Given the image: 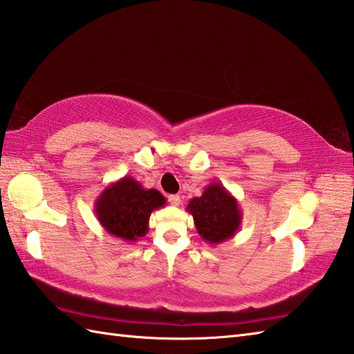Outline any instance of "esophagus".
Masks as SVG:
<instances>
[{
    "label": "esophagus",
    "mask_w": 354,
    "mask_h": 354,
    "mask_svg": "<svg viewBox=\"0 0 354 354\" xmlns=\"http://www.w3.org/2000/svg\"><path fill=\"white\" fill-rule=\"evenodd\" d=\"M169 202H170V204L171 205H179V204H181V196H179V194H170V196H169Z\"/></svg>",
    "instance_id": "esophagus-1"
}]
</instances>
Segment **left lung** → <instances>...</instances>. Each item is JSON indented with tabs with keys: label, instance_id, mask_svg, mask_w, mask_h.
Wrapping results in <instances>:
<instances>
[{
	"label": "left lung",
	"instance_id": "left-lung-1",
	"mask_svg": "<svg viewBox=\"0 0 354 354\" xmlns=\"http://www.w3.org/2000/svg\"><path fill=\"white\" fill-rule=\"evenodd\" d=\"M185 209L193 216L198 234L209 245L234 237L243 219L237 199L221 183L207 185L199 198L190 199Z\"/></svg>",
	"mask_w": 354,
	"mask_h": 354
}]
</instances>
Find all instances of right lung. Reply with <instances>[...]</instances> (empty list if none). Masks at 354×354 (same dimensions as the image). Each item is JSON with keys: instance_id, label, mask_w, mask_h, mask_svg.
Instances as JSON below:
<instances>
[{"instance_id": "right-lung-1", "label": "right lung", "mask_w": 354, "mask_h": 354, "mask_svg": "<svg viewBox=\"0 0 354 354\" xmlns=\"http://www.w3.org/2000/svg\"><path fill=\"white\" fill-rule=\"evenodd\" d=\"M164 205L165 198L160 192L145 189L132 176H123L99 194L94 212L108 234L131 243L147 234L150 214Z\"/></svg>"}]
</instances>
